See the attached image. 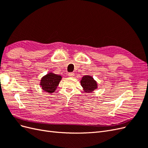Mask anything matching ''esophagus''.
<instances>
[{
  "label": "esophagus",
  "instance_id": "34e87169",
  "mask_svg": "<svg viewBox=\"0 0 148 148\" xmlns=\"http://www.w3.org/2000/svg\"><path fill=\"white\" fill-rule=\"evenodd\" d=\"M68 75L69 76V77H74L75 73H73V72H70V73H68Z\"/></svg>",
  "mask_w": 148,
  "mask_h": 148
}]
</instances>
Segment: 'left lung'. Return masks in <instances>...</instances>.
<instances>
[{
  "label": "left lung",
  "instance_id": "left-lung-1",
  "mask_svg": "<svg viewBox=\"0 0 148 148\" xmlns=\"http://www.w3.org/2000/svg\"><path fill=\"white\" fill-rule=\"evenodd\" d=\"M80 83L82 86L84 88V91L87 92H92L97 88L96 82L92 77L89 75L84 76Z\"/></svg>",
  "mask_w": 148,
  "mask_h": 148
}]
</instances>
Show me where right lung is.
<instances>
[{"instance_id":"right-lung-1","label":"right lung","mask_w":148,"mask_h":148,"mask_svg":"<svg viewBox=\"0 0 148 148\" xmlns=\"http://www.w3.org/2000/svg\"><path fill=\"white\" fill-rule=\"evenodd\" d=\"M61 79V76L50 73L42 78L40 84L44 91L52 93L56 91Z\"/></svg>"}]
</instances>
